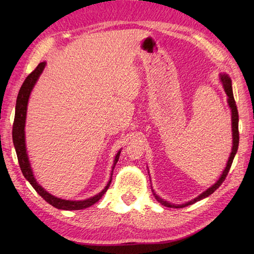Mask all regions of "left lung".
Returning a JSON list of instances; mask_svg holds the SVG:
<instances>
[{"label": "left lung", "mask_w": 254, "mask_h": 254, "mask_svg": "<svg viewBox=\"0 0 254 254\" xmlns=\"http://www.w3.org/2000/svg\"><path fill=\"white\" fill-rule=\"evenodd\" d=\"M220 80H222V83L224 85V89L226 91V94H227L228 96V104H229V107L231 109V121H233V150H231V154H230V157L228 159V163H227V166H226L225 170L223 171V175L220 176L219 180L215 183L214 186L210 187L209 189H207L206 191H204L202 194H199V195L196 197L192 199V201L188 202V203H185V204H181V205H176V204H171L169 202L167 201H164L163 198H160L157 194H156L154 191V196L155 198L157 199V201L163 204L164 206L166 207H176V208H182V207H186L188 206V205H191L193 203H195L197 201H201V199L207 197L208 195H210L213 192H215V190L216 189H218L220 186H222V183L225 181L226 177H227L228 172L230 170V167H231V164H233V160L235 158V155L237 153V150H238V145H239V130H238V122H239V115H238V109H237V106H236V101H235V98H234V94H233V87H231V80L230 78L228 77V75L226 74H222L220 75Z\"/></svg>", "instance_id": "obj_1"}]
</instances>
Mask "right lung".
Masks as SVG:
<instances>
[{"mask_svg": "<svg viewBox=\"0 0 254 254\" xmlns=\"http://www.w3.org/2000/svg\"><path fill=\"white\" fill-rule=\"evenodd\" d=\"M46 63L41 62L37 65V67L32 71L28 76L26 77L24 80L23 85L19 89V93L17 96V100H16V108H15V118H14V123H13V143L15 146L16 154H17V159H18V164L20 167V170L23 172L24 177L27 180L30 182V185L32 188L38 192V194L45 198L46 201L51 204L52 206H55L59 209H66V210H72V209H83L86 207H89L91 205L95 204L96 202H98L101 198V196L107 192L108 188H109L111 179L108 182V185L106 188L102 190L100 193L97 194V195L84 199V201H69V199H62L51 195L50 193H48L44 188L39 186L37 183L34 175H32L31 171V167L28 160V156H27L26 153V145H25V121H26V111H27V104H28V98L30 95V91L34 87V85L36 84L38 77L40 76V74L42 73L45 68ZM120 153L119 152L115 158V164H113L112 167V171L115 169V166L118 163L119 160V156H120Z\"/></svg>", "mask_w": 254, "mask_h": 254, "instance_id": "add662e5", "label": "right lung"}]
</instances>
